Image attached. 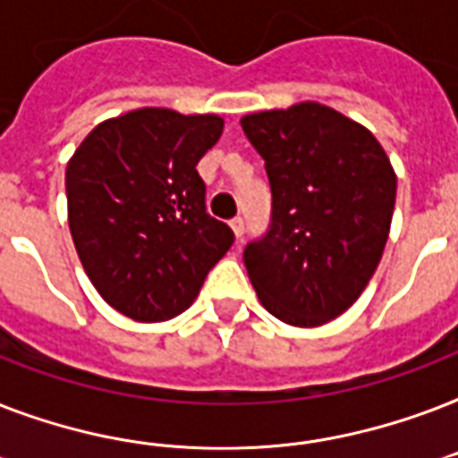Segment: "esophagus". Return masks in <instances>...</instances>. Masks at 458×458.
Returning a JSON list of instances; mask_svg holds the SVG:
<instances>
[{"mask_svg":"<svg viewBox=\"0 0 458 458\" xmlns=\"http://www.w3.org/2000/svg\"><path fill=\"white\" fill-rule=\"evenodd\" d=\"M230 228H233V235H235V240H242V237H244V221H242V218H233V221H230Z\"/></svg>","mask_w":458,"mask_h":458,"instance_id":"1","label":"esophagus"}]
</instances>
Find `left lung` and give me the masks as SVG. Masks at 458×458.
<instances>
[{"instance_id":"left-lung-1","label":"left lung","mask_w":458,"mask_h":458,"mask_svg":"<svg viewBox=\"0 0 458 458\" xmlns=\"http://www.w3.org/2000/svg\"><path fill=\"white\" fill-rule=\"evenodd\" d=\"M266 161L273 223L244 250L259 301L294 327H318L354 304L390 237L397 173L366 125L300 102L242 116Z\"/></svg>"}]
</instances>
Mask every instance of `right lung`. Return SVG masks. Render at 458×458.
Masks as SVG:
<instances>
[{"instance_id": "1", "label": "right lung", "mask_w": 458, "mask_h": 458, "mask_svg": "<svg viewBox=\"0 0 458 458\" xmlns=\"http://www.w3.org/2000/svg\"><path fill=\"white\" fill-rule=\"evenodd\" d=\"M216 114L142 106L106 118L68 158V228L102 300L138 323L175 318L233 244L204 207Z\"/></svg>"}]
</instances>
